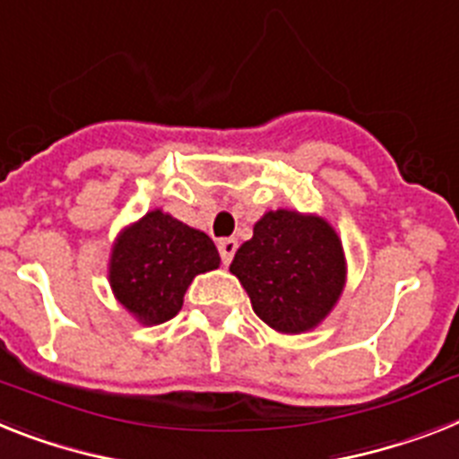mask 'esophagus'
Here are the masks:
<instances>
[{
  "mask_svg": "<svg viewBox=\"0 0 459 459\" xmlns=\"http://www.w3.org/2000/svg\"><path fill=\"white\" fill-rule=\"evenodd\" d=\"M236 249H238L236 238H223V240H219V254H221V261L226 265L233 261V254H236Z\"/></svg>",
  "mask_w": 459,
  "mask_h": 459,
  "instance_id": "esophagus-1",
  "label": "esophagus"
}]
</instances>
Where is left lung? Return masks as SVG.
<instances>
[{
	"instance_id": "8db88e82",
	"label": "left lung",
	"mask_w": 459,
	"mask_h": 459,
	"mask_svg": "<svg viewBox=\"0 0 459 459\" xmlns=\"http://www.w3.org/2000/svg\"><path fill=\"white\" fill-rule=\"evenodd\" d=\"M230 273L265 325L296 336L317 329L336 307L348 259L325 217L280 207L254 223V236L240 245Z\"/></svg>"
}]
</instances>
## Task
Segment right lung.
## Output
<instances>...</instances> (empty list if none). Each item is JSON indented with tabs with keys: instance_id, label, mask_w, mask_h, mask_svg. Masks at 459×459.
I'll list each match as a JSON object with an SVG mask.
<instances>
[{
	"instance_id": "add662e5",
	"label": "right lung",
	"mask_w": 459,
	"mask_h": 459,
	"mask_svg": "<svg viewBox=\"0 0 459 459\" xmlns=\"http://www.w3.org/2000/svg\"><path fill=\"white\" fill-rule=\"evenodd\" d=\"M207 233L163 210L146 212L117 236L109 254V287L140 325L156 326L182 310L194 277L219 268Z\"/></svg>"
}]
</instances>
